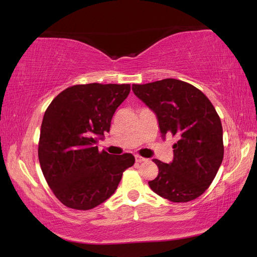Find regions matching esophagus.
Returning a JSON list of instances; mask_svg holds the SVG:
<instances>
[{
	"label": "esophagus",
	"mask_w": 257,
	"mask_h": 257,
	"mask_svg": "<svg viewBox=\"0 0 257 257\" xmlns=\"http://www.w3.org/2000/svg\"><path fill=\"white\" fill-rule=\"evenodd\" d=\"M135 160H136V162L140 163V162L145 161L146 159H145V158H143V157H140V156H138V155H136V156H135Z\"/></svg>",
	"instance_id": "esophagus-1"
}]
</instances>
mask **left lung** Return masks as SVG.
Returning a JSON list of instances; mask_svg holds the SVG:
<instances>
[{"label":"left lung","mask_w":257,"mask_h":257,"mask_svg":"<svg viewBox=\"0 0 257 257\" xmlns=\"http://www.w3.org/2000/svg\"><path fill=\"white\" fill-rule=\"evenodd\" d=\"M134 94L156 113L160 133L176 136L173 160L154 159L159 168L149 187L172 202H188L204 193L223 160V129L207 97L185 81L167 78L133 85Z\"/></svg>","instance_id":"obj_1"}]
</instances>
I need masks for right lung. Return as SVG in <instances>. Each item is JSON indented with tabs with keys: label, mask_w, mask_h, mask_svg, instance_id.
Masks as SVG:
<instances>
[{
	"label": "right lung",
	"mask_w": 257,
	"mask_h": 257,
	"mask_svg": "<svg viewBox=\"0 0 257 257\" xmlns=\"http://www.w3.org/2000/svg\"><path fill=\"white\" fill-rule=\"evenodd\" d=\"M129 92V84L76 85L46 109L38 160L48 187L64 205L94 209L110 198L123 171L134 166L132 154L111 156L96 146Z\"/></svg>",
	"instance_id": "obj_1"
}]
</instances>
